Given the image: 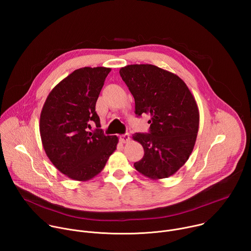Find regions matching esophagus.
Wrapping results in <instances>:
<instances>
[{
    "label": "esophagus",
    "instance_id": "34e87169",
    "mask_svg": "<svg viewBox=\"0 0 251 251\" xmlns=\"http://www.w3.org/2000/svg\"><path fill=\"white\" fill-rule=\"evenodd\" d=\"M120 141H121V143H128L130 141V135L128 133H126L124 135H121L120 136Z\"/></svg>",
    "mask_w": 251,
    "mask_h": 251
}]
</instances>
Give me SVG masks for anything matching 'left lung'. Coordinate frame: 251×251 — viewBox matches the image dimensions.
<instances>
[{
  "instance_id": "left-lung-1",
  "label": "left lung",
  "mask_w": 251,
  "mask_h": 251,
  "mask_svg": "<svg viewBox=\"0 0 251 251\" xmlns=\"http://www.w3.org/2000/svg\"><path fill=\"white\" fill-rule=\"evenodd\" d=\"M119 74L135 99V113L147 114L150 133H135L144 148L135 169L152 180L169 177L190 158L197 140L200 112L182 78L153 64H130Z\"/></svg>"
}]
</instances>
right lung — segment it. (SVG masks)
Listing matches in <instances>:
<instances>
[{"label": "right lung", "instance_id": "obj_1", "mask_svg": "<svg viewBox=\"0 0 251 251\" xmlns=\"http://www.w3.org/2000/svg\"><path fill=\"white\" fill-rule=\"evenodd\" d=\"M111 71L108 67H82L56 84L47 97L40 117L45 152L53 166L75 181L85 182L105 167L118 144L106 136L95 104ZM90 123L98 129L90 132Z\"/></svg>", "mask_w": 251, "mask_h": 251}]
</instances>
